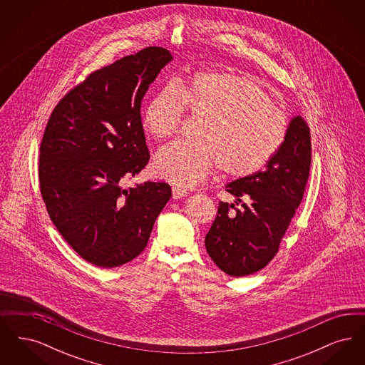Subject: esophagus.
Returning <instances> with one entry per match:
<instances>
[{
	"label": "esophagus",
	"mask_w": 365,
	"mask_h": 365,
	"mask_svg": "<svg viewBox=\"0 0 365 365\" xmlns=\"http://www.w3.org/2000/svg\"><path fill=\"white\" fill-rule=\"evenodd\" d=\"M189 192L186 189H183V187H179V186H174L173 187V197H174V200H178V198H183V197H186Z\"/></svg>",
	"instance_id": "esophagus-1"
}]
</instances>
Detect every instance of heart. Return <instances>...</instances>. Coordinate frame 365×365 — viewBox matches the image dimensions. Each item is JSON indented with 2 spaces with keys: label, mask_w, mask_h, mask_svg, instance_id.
<instances>
[{
  "label": "heart",
  "mask_w": 365,
  "mask_h": 365,
  "mask_svg": "<svg viewBox=\"0 0 365 365\" xmlns=\"http://www.w3.org/2000/svg\"><path fill=\"white\" fill-rule=\"evenodd\" d=\"M186 110L202 119L195 143L175 142L158 150L155 173L178 186L200 185L219 167L228 178H247L277 156L287 119L252 78L220 71L197 72L157 90L142 112V125L155 139L173 138Z\"/></svg>",
  "instance_id": "1"
}]
</instances>
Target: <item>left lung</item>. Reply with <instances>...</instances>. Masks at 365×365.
<instances>
[{
  "instance_id": "obj_1",
  "label": "left lung",
  "mask_w": 365,
  "mask_h": 365,
  "mask_svg": "<svg viewBox=\"0 0 365 365\" xmlns=\"http://www.w3.org/2000/svg\"><path fill=\"white\" fill-rule=\"evenodd\" d=\"M311 160L309 127L295 116L284 143L265 170L227 185L226 190L237 198V205L241 202V208L222 201L205 237L209 257L227 275L255 274L277 256L302 201Z\"/></svg>"
}]
</instances>
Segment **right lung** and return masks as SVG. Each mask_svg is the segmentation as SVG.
Instances as JSON below:
<instances>
[{"label": "right lung", "mask_w": 365, "mask_h": 365, "mask_svg": "<svg viewBox=\"0 0 365 365\" xmlns=\"http://www.w3.org/2000/svg\"><path fill=\"white\" fill-rule=\"evenodd\" d=\"M173 60L149 46L91 72L53 109L39 148V189L53 225L71 247L101 268L119 267L146 247L168 183L123 189L150 155L140 104Z\"/></svg>", "instance_id": "right-lung-1"}]
</instances>
